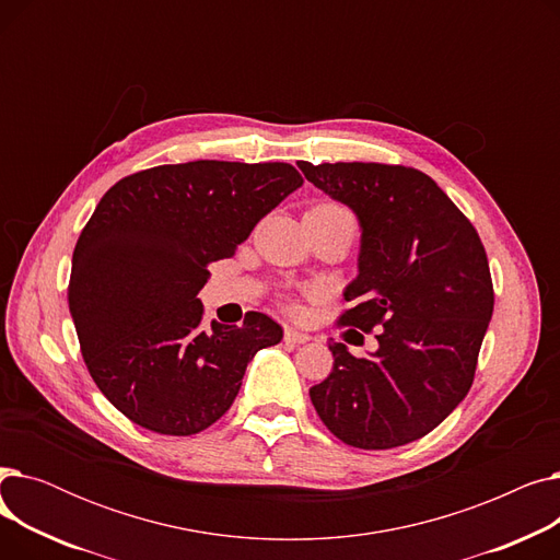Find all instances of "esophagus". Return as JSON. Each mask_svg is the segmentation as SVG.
Here are the masks:
<instances>
[{
	"label": "esophagus",
	"instance_id": "1",
	"mask_svg": "<svg viewBox=\"0 0 560 560\" xmlns=\"http://www.w3.org/2000/svg\"><path fill=\"white\" fill-rule=\"evenodd\" d=\"M283 340H285V342H292V345H304V342H308V340H311V336H308V334H304V331L292 329V327H285V331H283Z\"/></svg>",
	"mask_w": 560,
	"mask_h": 560
}]
</instances>
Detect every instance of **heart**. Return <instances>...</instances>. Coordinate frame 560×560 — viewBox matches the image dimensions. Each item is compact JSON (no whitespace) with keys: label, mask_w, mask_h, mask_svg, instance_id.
<instances>
[{"label":"heart","mask_w":560,"mask_h":560,"mask_svg":"<svg viewBox=\"0 0 560 560\" xmlns=\"http://www.w3.org/2000/svg\"><path fill=\"white\" fill-rule=\"evenodd\" d=\"M315 209H325V211H329V213H336V215H347V218H351V213L345 209V206H342V203H336V201L319 203V206H315Z\"/></svg>","instance_id":"obj_1"}]
</instances>
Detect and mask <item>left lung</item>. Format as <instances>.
<instances>
[{
	"label": "left lung",
	"instance_id": "1",
	"mask_svg": "<svg viewBox=\"0 0 560 560\" xmlns=\"http://www.w3.org/2000/svg\"><path fill=\"white\" fill-rule=\"evenodd\" d=\"M306 179L359 215L354 302L338 327L376 329L372 357L329 342L334 370L311 388L345 445L393 450L433 431L472 388L494 290L479 238L424 172L386 163H298Z\"/></svg>",
	"mask_w": 560,
	"mask_h": 560
}]
</instances>
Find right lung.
<instances>
[{
	"mask_svg": "<svg viewBox=\"0 0 560 560\" xmlns=\"http://www.w3.org/2000/svg\"><path fill=\"white\" fill-rule=\"evenodd\" d=\"M304 184L290 163L190 161L125 176L83 226L68 304L83 363L102 395L142 429L192 435L215 424L247 363L283 329L249 311L203 327L209 265Z\"/></svg>",
	"mask_w": 560,
	"mask_h": 560,
	"instance_id": "add662e5",
	"label": "right lung"
}]
</instances>
